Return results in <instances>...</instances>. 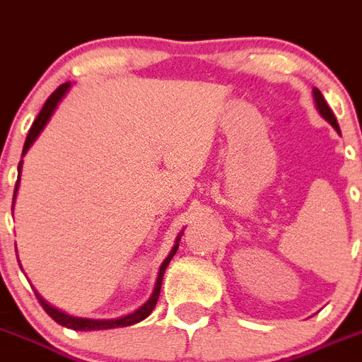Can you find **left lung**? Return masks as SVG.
<instances>
[{
    "instance_id": "8db88e82",
    "label": "left lung",
    "mask_w": 362,
    "mask_h": 362,
    "mask_svg": "<svg viewBox=\"0 0 362 362\" xmlns=\"http://www.w3.org/2000/svg\"><path fill=\"white\" fill-rule=\"evenodd\" d=\"M313 94H314V101H316V109H318V112L322 114L323 119L329 121V123L332 124L334 128H336L337 134H341L339 124H337L336 116H334V112H332V110H330L329 105H327V101H325V98H323V94L320 93V89H316V87H314V89H313Z\"/></svg>"
}]
</instances>
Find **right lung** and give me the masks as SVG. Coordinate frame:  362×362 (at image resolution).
Instances as JSON below:
<instances>
[{
    "label": "right lung",
    "mask_w": 362,
    "mask_h": 362,
    "mask_svg": "<svg viewBox=\"0 0 362 362\" xmlns=\"http://www.w3.org/2000/svg\"><path fill=\"white\" fill-rule=\"evenodd\" d=\"M71 87V82H66L62 83L60 87H57L55 90H53L52 96L46 100V103H44L42 110L39 112V116H37V119L33 121L32 128H30L28 132V137H26L25 141V146H23V157L26 155V151L30 150V146L33 144V141L39 137V134L42 132V128L46 127V123L49 121V117L53 116V112H55L57 105L60 103V100H62L64 96H66V93L69 90ZM21 168H23V160L19 162L18 165V182H16V189H13V202H16V197H18V189H19V178H21ZM13 209V205H12ZM182 238V232L178 234L177 241H175L173 248H171L170 255L164 259V262L160 264V268H158V275H157V282H155V288H153V293H151V296L148 298L146 303H143V305L139 307V309H135L134 313L127 314V316H121V318H114V320H89V318H76V316H69V314L62 313V310L55 309V307L49 305L48 302H44L42 298L39 296V293H35L37 300L40 302V305H42V309L46 310V313L52 316L53 320H55L59 325L62 327H67V329H73V330H107V329H117V327H128V325H134V323H139L143 322L144 318H148L151 314V310H153V307L157 305V300H158V295H160V286H162V276H164V272L165 268H168V264L171 262V259H173V255L177 253L178 250V241H180Z\"/></svg>",
    "instance_id": "add662e5"
}]
</instances>
